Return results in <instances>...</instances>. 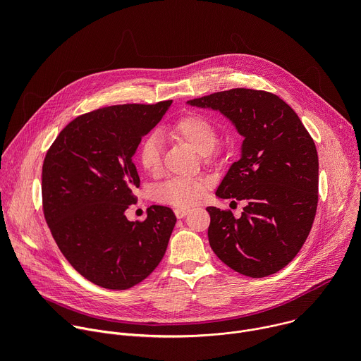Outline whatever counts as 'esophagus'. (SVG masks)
<instances>
[{"label": "esophagus", "instance_id": "1", "mask_svg": "<svg viewBox=\"0 0 361 361\" xmlns=\"http://www.w3.org/2000/svg\"><path fill=\"white\" fill-rule=\"evenodd\" d=\"M177 219H184L188 213H190V209H185V207H180V209H176L174 210Z\"/></svg>", "mask_w": 361, "mask_h": 361}]
</instances>
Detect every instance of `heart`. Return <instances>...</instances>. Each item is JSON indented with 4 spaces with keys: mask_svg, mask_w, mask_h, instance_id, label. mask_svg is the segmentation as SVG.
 I'll return each instance as SVG.
<instances>
[{
    "mask_svg": "<svg viewBox=\"0 0 361 361\" xmlns=\"http://www.w3.org/2000/svg\"><path fill=\"white\" fill-rule=\"evenodd\" d=\"M169 134L187 141L198 154L207 156L217 144L216 126L202 116L188 114L177 120L170 128ZM140 166L149 174H157L161 170V141L159 135L151 134L142 140L138 148ZM207 184L201 178L176 177L164 181L154 188V200L170 204L174 207H187L198 202Z\"/></svg>",
    "mask_w": 361,
    "mask_h": 361,
    "instance_id": "obj_1",
    "label": "heart"
}]
</instances>
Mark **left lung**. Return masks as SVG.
<instances>
[{
	"mask_svg": "<svg viewBox=\"0 0 361 361\" xmlns=\"http://www.w3.org/2000/svg\"><path fill=\"white\" fill-rule=\"evenodd\" d=\"M187 104L220 111L244 138L241 156L216 195L247 205L240 219L207 207L213 251L252 279L280 271L302 247L316 217L319 156L312 135L280 97L262 90L233 88Z\"/></svg>",
	"mask_w": 361,
	"mask_h": 361,
	"instance_id": "left-lung-1",
	"label": "left lung"
}]
</instances>
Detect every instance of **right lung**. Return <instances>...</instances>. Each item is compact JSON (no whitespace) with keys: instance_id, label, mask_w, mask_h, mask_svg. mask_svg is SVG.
<instances>
[{"instance_id":"right-lung-1","label":"right lung","mask_w":361,"mask_h":361,"mask_svg":"<svg viewBox=\"0 0 361 361\" xmlns=\"http://www.w3.org/2000/svg\"><path fill=\"white\" fill-rule=\"evenodd\" d=\"M124 104L73 120L49 147L42 164L45 221L68 263L91 283L127 290L156 269L166 254L176 216L151 205L144 221L126 217L137 201L133 163L141 138L171 106Z\"/></svg>"}]
</instances>
